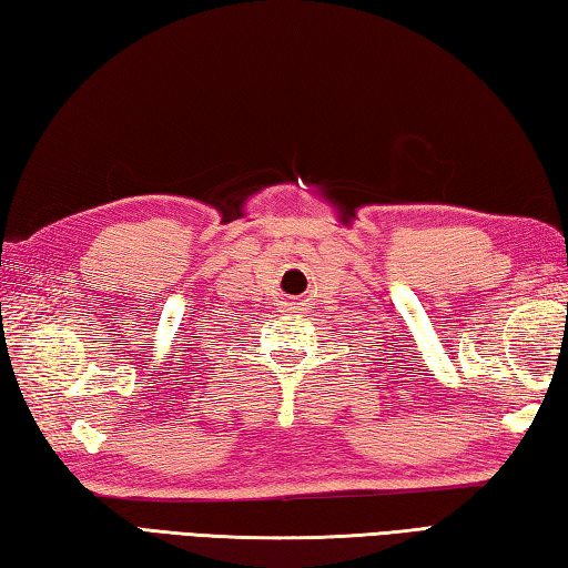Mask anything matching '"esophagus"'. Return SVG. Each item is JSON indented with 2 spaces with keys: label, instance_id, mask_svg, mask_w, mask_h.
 Masks as SVG:
<instances>
[{
  "label": "esophagus",
  "instance_id": "34e87169",
  "mask_svg": "<svg viewBox=\"0 0 568 568\" xmlns=\"http://www.w3.org/2000/svg\"><path fill=\"white\" fill-rule=\"evenodd\" d=\"M291 305H293V303H287V307H291Z\"/></svg>",
  "mask_w": 568,
  "mask_h": 568
}]
</instances>
